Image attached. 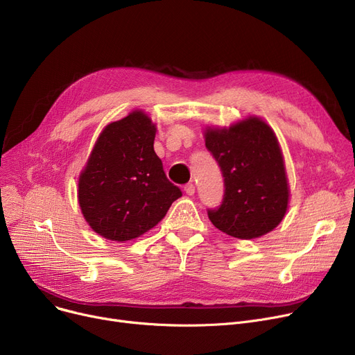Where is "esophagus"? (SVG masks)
<instances>
[{"mask_svg":"<svg viewBox=\"0 0 355 355\" xmlns=\"http://www.w3.org/2000/svg\"><path fill=\"white\" fill-rule=\"evenodd\" d=\"M184 191H185V194H187V196H194V193H196V185L194 184H187V185H185V187H184Z\"/></svg>","mask_w":355,"mask_h":355,"instance_id":"1","label":"esophagus"}]
</instances>
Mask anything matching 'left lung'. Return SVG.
<instances>
[{"label": "left lung", "mask_w": 355, "mask_h": 355, "mask_svg": "<svg viewBox=\"0 0 355 355\" xmlns=\"http://www.w3.org/2000/svg\"><path fill=\"white\" fill-rule=\"evenodd\" d=\"M209 151L225 177V201L209 218L223 233L241 240L276 229L289 209L291 190L281 144L272 126L250 115L229 126L202 129Z\"/></svg>", "instance_id": "left-lung-1"}]
</instances>
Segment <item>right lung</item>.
I'll return each instance as SVG.
<instances>
[{
    "instance_id": "add662e5",
    "label": "right lung",
    "mask_w": 355,
    "mask_h": 355,
    "mask_svg": "<svg viewBox=\"0 0 355 355\" xmlns=\"http://www.w3.org/2000/svg\"><path fill=\"white\" fill-rule=\"evenodd\" d=\"M157 125L135 109L107 123L78 181V201L90 229L123 243L155 227L182 196L154 151Z\"/></svg>"
}]
</instances>
